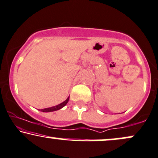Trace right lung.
Segmentation results:
<instances>
[{"label":"right lung","mask_w":158,"mask_h":158,"mask_svg":"<svg viewBox=\"0 0 158 158\" xmlns=\"http://www.w3.org/2000/svg\"><path fill=\"white\" fill-rule=\"evenodd\" d=\"M68 101H69V97H68L67 99L64 101V102H63L62 103H61L60 104H58V105L54 106V107H48V108H45V109H42V110H40V111L44 112V113H49V112H53V111H56V110H60L61 108L64 107V106L67 104Z\"/></svg>","instance_id":"obj_1"}]
</instances>
